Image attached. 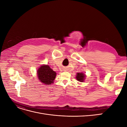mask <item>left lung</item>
I'll return each instance as SVG.
<instances>
[{"mask_svg": "<svg viewBox=\"0 0 127 127\" xmlns=\"http://www.w3.org/2000/svg\"><path fill=\"white\" fill-rule=\"evenodd\" d=\"M86 75L83 72H78L77 73L76 78L77 80L80 82H83L85 80Z\"/></svg>", "mask_w": 127, "mask_h": 127, "instance_id": "left-lung-1", "label": "left lung"}]
</instances>
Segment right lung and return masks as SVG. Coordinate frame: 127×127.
<instances>
[{"instance_id": "obj_1", "label": "right lung", "mask_w": 127, "mask_h": 127, "mask_svg": "<svg viewBox=\"0 0 127 127\" xmlns=\"http://www.w3.org/2000/svg\"><path fill=\"white\" fill-rule=\"evenodd\" d=\"M57 73L48 64H42L37 69V76L40 82L44 85H51L53 83Z\"/></svg>"}]
</instances>
